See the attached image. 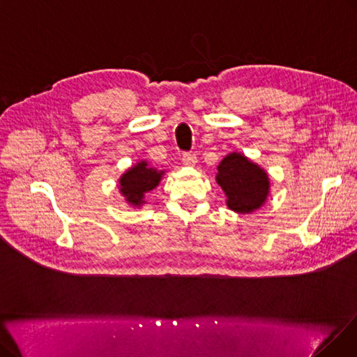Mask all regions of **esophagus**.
<instances>
[{"mask_svg":"<svg viewBox=\"0 0 357 357\" xmlns=\"http://www.w3.org/2000/svg\"><path fill=\"white\" fill-rule=\"evenodd\" d=\"M181 161H183V164H184V165L193 167V165H196L197 158H196V156H195L193 153H183V158H181Z\"/></svg>","mask_w":357,"mask_h":357,"instance_id":"obj_1","label":"esophagus"}]
</instances>
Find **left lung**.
Returning <instances> with one entry per match:
<instances>
[{
  "instance_id": "left-lung-1",
  "label": "left lung",
  "mask_w": 357,
  "mask_h": 357,
  "mask_svg": "<svg viewBox=\"0 0 357 357\" xmlns=\"http://www.w3.org/2000/svg\"><path fill=\"white\" fill-rule=\"evenodd\" d=\"M217 169L215 180L225 195L228 209L237 213H252L264 206L271 183L261 165L234 151L224 156Z\"/></svg>"
}]
</instances>
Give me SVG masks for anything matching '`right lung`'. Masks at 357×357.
Segmentation results:
<instances>
[{"label":"right lung","instance_id":"1","mask_svg":"<svg viewBox=\"0 0 357 357\" xmlns=\"http://www.w3.org/2000/svg\"><path fill=\"white\" fill-rule=\"evenodd\" d=\"M164 174V169L155 168L146 160H140L120 176L119 190L127 204L140 208L146 204V193L158 186Z\"/></svg>","mask_w":357,"mask_h":357}]
</instances>
